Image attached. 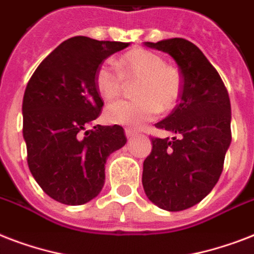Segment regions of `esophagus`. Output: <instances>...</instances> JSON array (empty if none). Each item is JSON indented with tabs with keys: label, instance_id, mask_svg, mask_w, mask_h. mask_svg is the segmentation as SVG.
Returning a JSON list of instances; mask_svg holds the SVG:
<instances>
[{
	"label": "esophagus",
	"instance_id": "34e87169",
	"mask_svg": "<svg viewBox=\"0 0 254 254\" xmlns=\"http://www.w3.org/2000/svg\"><path fill=\"white\" fill-rule=\"evenodd\" d=\"M125 135H127V138H133V137H137L138 133L135 130H133V129H130V127H127V129H125Z\"/></svg>",
	"mask_w": 254,
	"mask_h": 254
}]
</instances>
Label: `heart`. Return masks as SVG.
Segmentation results:
<instances>
[{"label": "heart", "mask_w": 254, "mask_h": 254, "mask_svg": "<svg viewBox=\"0 0 254 254\" xmlns=\"http://www.w3.org/2000/svg\"><path fill=\"white\" fill-rule=\"evenodd\" d=\"M96 88L104 100H113L123 89L124 80H138L135 100H120L105 108L108 123L141 127L154 120L159 111H169L182 92V77L177 68L165 64L162 58L145 49L131 50L120 58L117 65L104 62L96 71Z\"/></svg>", "instance_id": "obj_1"}]
</instances>
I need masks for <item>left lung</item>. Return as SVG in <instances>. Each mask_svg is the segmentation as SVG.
<instances>
[{
    "label": "left lung",
    "instance_id": "left-lung-1",
    "mask_svg": "<svg viewBox=\"0 0 254 254\" xmlns=\"http://www.w3.org/2000/svg\"><path fill=\"white\" fill-rule=\"evenodd\" d=\"M169 54L181 69V101L155 124L175 137L151 139L143 161L146 196L166 211H183L203 200L220 178L231 135V101L220 75L196 46L183 38L145 42Z\"/></svg>",
    "mask_w": 254,
    "mask_h": 254
}]
</instances>
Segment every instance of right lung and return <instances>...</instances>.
Listing matches in <instances>:
<instances>
[{
  "mask_svg": "<svg viewBox=\"0 0 254 254\" xmlns=\"http://www.w3.org/2000/svg\"><path fill=\"white\" fill-rule=\"evenodd\" d=\"M124 42L73 37L58 46L30 79L23 95V138L34 179L54 200L80 205L103 190L105 163L127 143L119 125L87 129L104 103L96 71Z\"/></svg>",
  "mask_w": 254,
  "mask_h": 254,
  "instance_id": "right-lung-1",
  "label": "right lung"
}]
</instances>
